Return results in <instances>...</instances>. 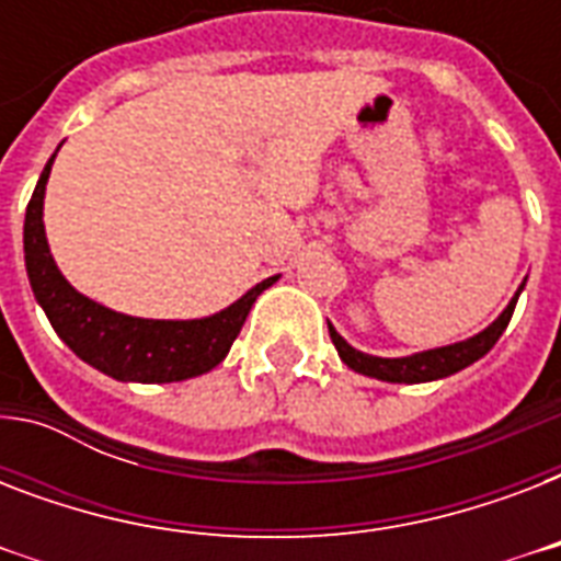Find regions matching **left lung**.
Listing matches in <instances>:
<instances>
[{
    "label": "left lung",
    "instance_id": "obj_1",
    "mask_svg": "<svg viewBox=\"0 0 561 561\" xmlns=\"http://www.w3.org/2000/svg\"><path fill=\"white\" fill-rule=\"evenodd\" d=\"M524 288V285H522ZM522 288L515 290V297L510 299V306L504 308V314L497 317L495 323L483 329L480 334L469 337V341L451 343V346H439V350L416 352V355H408V358H375L367 352L355 350L350 343L343 341L341 334L334 332V325L329 323V334H332V343L341 360L350 369L360 375H369V378H378V381L390 383H422V381H436V378H448V375L460 373L469 364L480 360L492 346L497 343V337L504 334V329L513 320L515 302H518V294Z\"/></svg>",
    "mask_w": 561,
    "mask_h": 561
}]
</instances>
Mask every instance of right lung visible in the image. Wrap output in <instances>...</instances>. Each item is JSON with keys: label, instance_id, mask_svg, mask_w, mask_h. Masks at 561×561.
I'll list each match as a JSON object with an SVG mask.
<instances>
[{"label": "right lung", "instance_id": "obj_1", "mask_svg": "<svg viewBox=\"0 0 561 561\" xmlns=\"http://www.w3.org/2000/svg\"><path fill=\"white\" fill-rule=\"evenodd\" d=\"M55 157L57 153H51V160L39 174L37 188L31 194L22 244H25V271L34 299L43 306L57 337L78 358L116 381H186L218 367L241 332L255 297L264 288H271L279 276L259 282L232 306L203 320H145L92 302L64 279V273L57 271L55 259L48 253L43 197H46Z\"/></svg>", "mask_w": 561, "mask_h": 561}]
</instances>
